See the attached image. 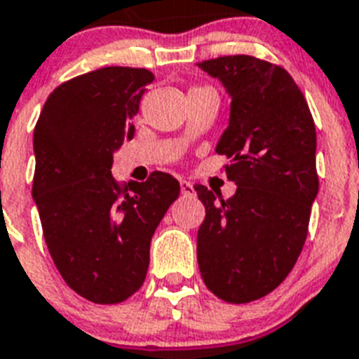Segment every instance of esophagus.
<instances>
[{
	"instance_id": "1",
	"label": "esophagus",
	"mask_w": 359,
	"mask_h": 359,
	"mask_svg": "<svg viewBox=\"0 0 359 359\" xmlns=\"http://www.w3.org/2000/svg\"><path fill=\"white\" fill-rule=\"evenodd\" d=\"M180 187H182V194H185V196H194V194H196V191H194V185H192L191 182H185V180H182V182H180Z\"/></svg>"
}]
</instances>
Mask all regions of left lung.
<instances>
[{"instance_id": "8db88e82", "label": "left lung", "mask_w": 359, "mask_h": 359, "mask_svg": "<svg viewBox=\"0 0 359 359\" xmlns=\"http://www.w3.org/2000/svg\"><path fill=\"white\" fill-rule=\"evenodd\" d=\"M231 97L229 126L216 152L231 159L236 192L196 185L205 205L198 229L201 279L227 303L273 292L297 262L318 196L316 124L304 95L280 66L248 55L198 64Z\"/></svg>"}]
</instances>
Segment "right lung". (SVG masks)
<instances>
[{
	"instance_id": "right-lung-1",
	"label": "right lung",
	"mask_w": 359,
	"mask_h": 359,
	"mask_svg": "<svg viewBox=\"0 0 359 359\" xmlns=\"http://www.w3.org/2000/svg\"><path fill=\"white\" fill-rule=\"evenodd\" d=\"M152 80L143 67L119 66L75 76L49 95L34 128L32 198L47 250L91 303H123L143 286L154 231L180 194L170 174L128 185L111 176Z\"/></svg>"
}]
</instances>
